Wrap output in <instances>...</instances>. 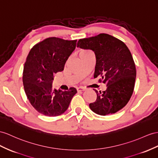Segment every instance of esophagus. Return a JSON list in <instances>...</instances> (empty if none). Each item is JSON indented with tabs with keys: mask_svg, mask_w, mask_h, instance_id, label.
I'll use <instances>...</instances> for the list:
<instances>
[{
	"mask_svg": "<svg viewBox=\"0 0 158 158\" xmlns=\"http://www.w3.org/2000/svg\"><path fill=\"white\" fill-rule=\"evenodd\" d=\"M77 89V91H85L86 89V88L85 87H78Z\"/></svg>",
	"mask_w": 158,
	"mask_h": 158,
	"instance_id": "1",
	"label": "esophagus"
}]
</instances>
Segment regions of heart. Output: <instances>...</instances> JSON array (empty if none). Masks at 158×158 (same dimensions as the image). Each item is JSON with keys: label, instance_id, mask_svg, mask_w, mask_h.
I'll return each instance as SVG.
<instances>
[{"label": "heart", "instance_id": "obj_1", "mask_svg": "<svg viewBox=\"0 0 158 158\" xmlns=\"http://www.w3.org/2000/svg\"><path fill=\"white\" fill-rule=\"evenodd\" d=\"M91 51H90L89 50H87V49H83V50H81L80 52H79V57H81V56H85L87 55L88 53H89V52H91Z\"/></svg>", "mask_w": 158, "mask_h": 158}]
</instances>
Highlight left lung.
Returning a JSON list of instances; mask_svg holds the SVG:
<instances>
[{
  "mask_svg": "<svg viewBox=\"0 0 158 158\" xmlns=\"http://www.w3.org/2000/svg\"><path fill=\"white\" fill-rule=\"evenodd\" d=\"M77 47L94 52L96 58L94 78L107 84L106 91L97 94L91 110L100 115L115 114L126 106L135 85L136 69L134 61L125 44L108 34L79 39Z\"/></svg>",
  "mask_w": 158,
  "mask_h": 158,
  "instance_id": "8db88e82",
  "label": "left lung"
}]
</instances>
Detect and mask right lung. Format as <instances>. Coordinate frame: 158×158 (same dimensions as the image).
<instances>
[{
    "instance_id": "1",
    "label": "right lung",
    "mask_w": 158,
    "mask_h": 158,
    "mask_svg": "<svg viewBox=\"0 0 158 158\" xmlns=\"http://www.w3.org/2000/svg\"><path fill=\"white\" fill-rule=\"evenodd\" d=\"M77 40L50 37L31 48L25 63L23 81L31 104L40 114L58 116L67 110L76 89H52L53 74L63 71L69 56L75 50Z\"/></svg>"
}]
</instances>
